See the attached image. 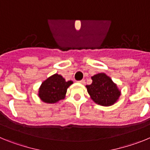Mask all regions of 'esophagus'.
Listing matches in <instances>:
<instances>
[{"mask_svg":"<svg viewBox=\"0 0 150 150\" xmlns=\"http://www.w3.org/2000/svg\"><path fill=\"white\" fill-rule=\"evenodd\" d=\"M79 83H81V84H85V83H86V81H85V79H82V80H79Z\"/></svg>","mask_w":150,"mask_h":150,"instance_id":"esophagus-1","label":"esophagus"}]
</instances>
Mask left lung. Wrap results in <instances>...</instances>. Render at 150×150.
Here are the masks:
<instances>
[{
  "instance_id": "8db88e82",
  "label": "left lung",
  "mask_w": 150,
  "mask_h": 150,
  "mask_svg": "<svg viewBox=\"0 0 150 150\" xmlns=\"http://www.w3.org/2000/svg\"><path fill=\"white\" fill-rule=\"evenodd\" d=\"M92 83L86 88L91 98L98 104L110 106L114 104L120 96V91L112 79L104 73L91 76Z\"/></svg>"
}]
</instances>
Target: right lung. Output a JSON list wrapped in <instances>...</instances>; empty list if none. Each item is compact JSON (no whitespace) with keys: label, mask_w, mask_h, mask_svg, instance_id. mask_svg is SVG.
I'll use <instances>...</instances> for the list:
<instances>
[{"label":"right lung","mask_w":150,"mask_h":150,"mask_svg":"<svg viewBox=\"0 0 150 150\" xmlns=\"http://www.w3.org/2000/svg\"><path fill=\"white\" fill-rule=\"evenodd\" d=\"M72 83V81L66 82L61 75L55 74L41 84L38 95L45 103H56L64 98L67 88Z\"/></svg>","instance_id":"1"}]
</instances>
